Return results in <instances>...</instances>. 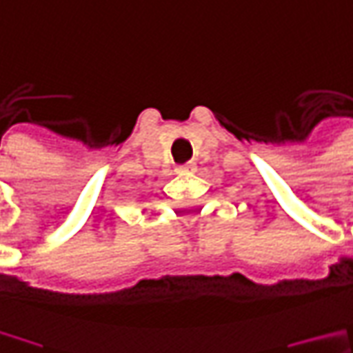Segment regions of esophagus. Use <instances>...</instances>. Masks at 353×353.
<instances>
[{
	"instance_id": "obj_1",
	"label": "esophagus",
	"mask_w": 353,
	"mask_h": 353,
	"mask_svg": "<svg viewBox=\"0 0 353 353\" xmlns=\"http://www.w3.org/2000/svg\"><path fill=\"white\" fill-rule=\"evenodd\" d=\"M193 170H195V164H193V162H187V164H181V166H176V172H179V174L193 172Z\"/></svg>"
}]
</instances>
